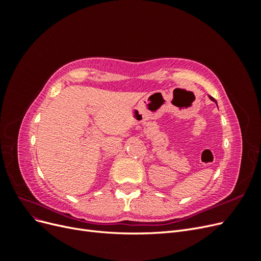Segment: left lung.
Returning <instances> with one entry per match:
<instances>
[{
  "label": "left lung",
  "mask_w": 261,
  "mask_h": 261,
  "mask_svg": "<svg viewBox=\"0 0 261 261\" xmlns=\"http://www.w3.org/2000/svg\"><path fill=\"white\" fill-rule=\"evenodd\" d=\"M209 98H210V99H211V100H212V101H215V102H216V103H217V101H216V100H215V99H213V98H212V97H210V96H209Z\"/></svg>",
  "instance_id": "obj_1"
}]
</instances>
